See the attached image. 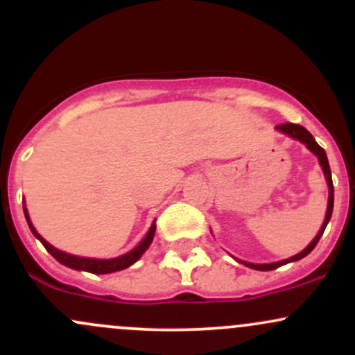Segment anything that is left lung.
<instances>
[{"label":"left lung","instance_id":"8db88e82","mask_svg":"<svg viewBox=\"0 0 355 355\" xmlns=\"http://www.w3.org/2000/svg\"><path fill=\"white\" fill-rule=\"evenodd\" d=\"M276 130L281 132V133H284V135L291 137V139L300 140L301 144H304V146L310 148V150L313 152L316 157H318L320 166H322L323 174H325L327 184H329V205H327V215H325V220H323L322 228H320V232H318V234H316V237H315L313 240H311L310 245H308L306 249L301 250L300 254L293 255V257H289V259H284V261L272 262V264H252V262H245V261H240V259H237L240 264L247 266V268H250V269H257V270H272V269L281 268V266H284V264H289V262H295V261H300V259L306 257V255L310 254L311 250L315 249L316 243H318L320 237H322L323 232H325V227H327V225H329V222H330L331 211H334V182H331V173H330L329 159H327L325 150H323V148L320 147L318 144H316V140L313 139V135H311V133L308 132L306 128L301 127V125H296V123H281V125H277Z\"/></svg>","mask_w":355,"mask_h":355}]
</instances>
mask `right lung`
<instances>
[{"mask_svg": "<svg viewBox=\"0 0 355 355\" xmlns=\"http://www.w3.org/2000/svg\"><path fill=\"white\" fill-rule=\"evenodd\" d=\"M24 213H25L26 223H28L32 234L40 240L42 245L47 249V252L51 254L52 257L57 259V261H59L60 264L66 266V268H71V269H76V270H86V272H93V274H110V272H115V270L130 268V266L135 264V262L139 261L140 257H142V254L148 249V245L152 243V239H154V234H155V222H154L150 225V228H148L147 235L144 237L142 242H140L139 245L135 247V249L130 250V252L120 255V257H115V259L78 257V255H71V254L62 252V250L55 249L54 245H51L47 240L42 237V235H39V232L35 230V227H33L32 222H30V216H28V211H26L25 205H24Z\"/></svg>", "mask_w": 355, "mask_h": 355, "instance_id": "1", "label": "right lung"}]
</instances>
